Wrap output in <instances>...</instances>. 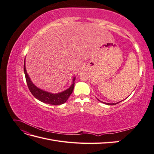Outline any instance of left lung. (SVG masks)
<instances>
[{"mask_svg":"<svg viewBox=\"0 0 154 154\" xmlns=\"http://www.w3.org/2000/svg\"><path fill=\"white\" fill-rule=\"evenodd\" d=\"M98 100V99H97ZM98 101H100V102H102V103H105V104H106V105H116V104H118V103H119V102H121V101H123V100H122V101H119V102H118V103H105V102H103V101H101L100 100H98Z\"/></svg>","mask_w":154,"mask_h":154,"instance_id":"left-lung-1","label":"left lung"}]
</instances>
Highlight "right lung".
<instances>
[{
  "mask_svg": "<svg viewBox=\"0 0 154 154\" xmlns=\"http://www.w3.org/2000/svg\"><path fill=\"white\" fill-rule=\"evenodd\" d=\"M24 71L25 74L27 85L28 86V88L30 92H31V94L35 98L42 102H43V103L53 105H60L63 104L67 101L69 97L72 94V92L73 91L74 87V81H75L76 76H74L73 78L72 85L70 86L69 88L61 92L57 93V94H53V93L42 90L38 87H37L35 84H33V83L31 82V79L26 71L25 60L24 65Z\"/></svg>",
  "mask_w": 154,
  "mask_h": 154,
  "instance_id": "obj_1",
  "label": "right lung"
}]
</instances>
